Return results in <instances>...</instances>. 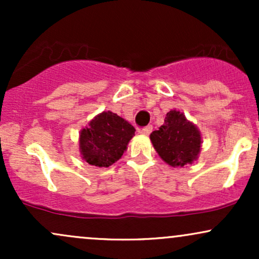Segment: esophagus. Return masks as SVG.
Wrapping results in <instances>:
<instances>
[{"label": "esophagus", "instance_id": "34e87169", "mask_svg": "<svg viewBox=\"0 0 259 259\" xmlns=\"http://www.w3.org/2000/svg\"><path fill=\"white\" fill-rule=\"evenodd\" d=\"M151 133H152V125H148L146 127H144V129L140 130V134H141V135H145V136H148Z\"/></svg>", "mask_w": 259, "mask_h": 259}]
</instances>
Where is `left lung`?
<instances>
[{
	"label": "left lung",
	"mask_w": 259,
	"mask_h": 259,
	"mask_svg": "<svg viewBox=\"0 0 259 259\" xmlns=\"http://www.w3.org/2000/svg\"><path fill=\"white\" fill-rule=\"evenodd\" d=\"M154 150L170 167H184L197 160L202 147L201 132L183 112L171 109L164 124L150 135Z\"/></svg>",
	"instance_id": "8db88e82"
}]
</instances>
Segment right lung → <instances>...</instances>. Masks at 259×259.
<instances>
[{
    "mask_svg": "<svg viewBox=\"0 0 259 259\" xmlns=\"http://www.w3.org/2000/svg\"><path fill=\"white\" fill-rule=\"evenodd\" d=\"M135 135L129 121L111 111L97 114L79 133L81 158L95 167H109L121 158Z\"/></svg>",
    "mask_w": 259,
    "mask_h": 259,
    "instance_id": "obj_1",
    "label": "right lung"
}]
</instances>
